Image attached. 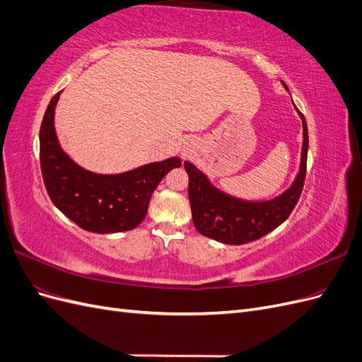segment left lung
Wrapping results in <instances>:
<instances>
[{"label":"left lung","mask_w":362,"mask_h":362,"mask_svg":"<svg viewBox=\"0 0 362 362\" xmlns=\"http://www.w3.org/2000/svg\"><path fill=\"white\" fill-rule=\"evenodd\" d=\"M299 115L303 127L300 169L291 187L275 199L266 202L235 199L216 190L192 163H184L189 173V201L193 223L202 235L226 245H243L261 238L287 221L300 198L306 177L308 128L305 116L300 112Z\"/></svg>","instance_id":"obj_1"}]
</instances>
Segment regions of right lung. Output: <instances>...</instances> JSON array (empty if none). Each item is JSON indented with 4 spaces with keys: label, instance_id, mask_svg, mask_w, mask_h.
<instances>
[{
    "label": "right lung",
    "instance_id": "obj_1",
    "mask_svg": "<svg viewBox=\"0 0 362 362\" xmlns=\"http://www.w3.org/2000/svg\"><path fill=\"white\" fill-rule=\"evenodd\" d=\"M60 92L48 104L40 125V170L52 204L86 231L108 234L134 229L144 221L152 193L180 158L146 164L119 175H98L75 164L62 151L54 129Z\"/></svg>",
    "mask_w": 362,
    "mask_h": 362
}]
</instances>
